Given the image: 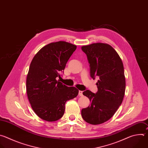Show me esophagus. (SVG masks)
<instances>
[{
  "label": "esophagus",
  "mask_w": 148,
  "mask_h": 148,
  "mask_svg": "<svg viewBox=\"0 0 148 148\" xmlns=\"http://www.w3.org/2000/svg\"><path fill=\"white\" fill-rule=\"evenodd\" d=\"M79 95L80 96H83V91L79 90Z\"/></svg>",
  "instance_id": "obj_1"
}]
</instances>
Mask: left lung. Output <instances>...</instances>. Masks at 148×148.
<instances>
[{
  "mask_svg": "<svg viewBox=\"0 0 148 148\" xmlns=\"http://www.w3.org/2000/svg\"><path fill=\"white\" fill-rule=\"evenodd\" d=\"M90 67V76L97 82L95 94L87 90L83 95L91 103L81 111L83 120L93 125L107 121L121 104L125 91V77L123 61L116 51L109 44L93 43L82 47Z\"/></svg>",
  "mask_w": 148,
  "mask_h": 148,
  "instance_id": "left-lung-1",
  "label": "left lung"
}]
</instances>
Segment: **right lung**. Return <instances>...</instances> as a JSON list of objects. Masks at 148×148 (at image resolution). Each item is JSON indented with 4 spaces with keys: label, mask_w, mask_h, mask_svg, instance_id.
Instances as JSON below:
<instances>
[{
    "label": "right lung",
    "mask_w": 148,
    "mask_h": 148,
    "mask_svg": "<svg viewBox=\"0 0 148 148\" xmlns=\"http://www.w3.org/2000/svg\"><path fill=\"white\" fill-rule=\"evenodd\" d=\"M65 41L51 42L34 56L26 80V91L31 106L40 119L49 122L60 119L68 100L76 97L79 90L56 80L76 49Z\"/></svg>",
    "instance_id": "obj_1"
}]
</instances>
